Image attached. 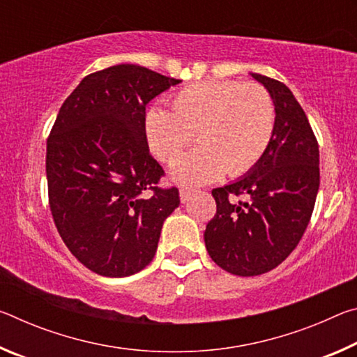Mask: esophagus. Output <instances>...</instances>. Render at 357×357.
I'll return each mask as SVG.
<instances>
[{
	"instance_id": "obj_1",
	"label": "esophagus",
	"mask_w": 357,
	"mask_h": 357,
	"mask_svg": "<svg viewBox=\"0 0 357 357\" xmlns=\"http://www.w3.org/2000/svg\"><path fill=\"white\" fill-rule=\"evenodd\" d=\"M193 193H195V190H192V189H187V187H185V189H184V187H183V189L179 190V198H181V202H183V203L189 202L190 198L193 197Z\"/></svg>"
}]
</instances>
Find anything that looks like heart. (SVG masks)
I'll use <instances>...</instances> for the list:
<instances>
[{"mask_svg":"<svg viewBox=\"0 0 357 357\" xmlns=\"http://www.w3.org/2000/svg\"><path fill=\"white\" fill-rule=\"evenodd\" d=\"M172 105L173 112L149 107L143 128L149 149L165 162L197 134L201 146L172 162L176 183H211L225 172L241 176L258 164L273 140L275 105L258 83H193L174 94Z\"/></svg>","mask_w":357,"mask_h":357,"instance_id":"heart-1","label":"heart"}]
</instances>
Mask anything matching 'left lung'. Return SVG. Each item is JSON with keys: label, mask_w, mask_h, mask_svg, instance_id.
I'll list each match as a JSON object with an SVG mask.
<instances>
[{"label": "left lung", "mask_w": 357, "mask_h": 357, "mask_svg": "<svg viewBox=\"0 0 357 357\" xmlns=\"http://www.w3.org/2000/svg\"><path fill=\"white\" fill-rule=\"evenodd\" d=\"M275 105L269 148L245 176L213 190L215 215L204 244L227 273L252 277L279 266L304 234L319 187V149L304 110L279 80L250 74ZM250 197L236 202L234 195Z\"/></svg>", "instance_id": "obj_1"}]
</instances>
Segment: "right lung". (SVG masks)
Returning <instances> with one entry per match:
<instances>
[{"label": "right lung", "instance_id": "right-lung-1", "mask_svg": "<svg viewBox=\"0 0 357 357\" xmlns=\"http://www.w3.org/2000/svg\"><path fill=\"white\" fill-rule=\"evenodd\" d=\"M181 80L135 64L83 78L59 108L47 140L48 203L78 261L104 277H128L153 261L176 187L149 154L143 121L155 96Z\"/></svg>", "mask_w": 357, "mask_h": 357}]
</instances>
